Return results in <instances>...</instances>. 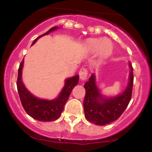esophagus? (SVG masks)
Returning a JSON list of instances; mask_svg holds the SVG:
<instances>
[{
	"label": "esophagus",
	"instance_id": "esophagus-1",
	"mask_svg": "<svg viewBox=\"0 0 152 152\" xmlns=\"http://www.w3.org/2000/svg\"><path fill=\"white\" fill-rule=\"evenodd\" d=\"M87 76H88V71L86 68H82V69L79 71V76L80 78L82 81H84L87 78Z\"/></svg>",
	"mask_w": 152,
	"mask_h": 152
}]
</instances>
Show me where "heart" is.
<instances>
[{
    "mask_svg": "<svg viewBox=\"0 0 152 152\" xmlns=\"http://www.w3.org/2000/svg\"><path fill=\"white\" fill-rule=\"evenodd\" d=\"M86 46L91 52H99L102 58L111 55L113 50L112 43L104 38H91L86 41Z\"/></svg>",
    "mask_w": 152,
    "mask_h": 152,
    "instance_id": "obj_1",
    "label": "heart"
}]
</instances>
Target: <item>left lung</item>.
<instances>
[{"mask_svg":"<svg viewBox=\"0 0 152 152\" xmlns=\"http://www.w3.org/2000/svg\"><path fill=\"white\" fill-rule=\"evenodd\" d=\"M131 71L126 90L120 95L105 98L100 94L95 82V76H91L84 84L86 89L83 109L86 119L96 125L104 126L116 121L126 109L132 99L134 83L133 67L129 63Z\"/></svg>","mask_w":152,"mask_h":152,"instance_id":"left-lung-1","label":"left lung"}]
</instances>
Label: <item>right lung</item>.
I'll return each instance as SVG.
<instances>
[{
  "instance_id": "add662e5",
  "label": "right lung",
  "mask_w": 152,
  "mask_h": 152,
  "mask_svg": "<svg viewBox=\"0 0 152 152\" xmlns=\"http://www.w3.org/2000/svg\"><path fill=\"white\" fill-rule=\"evenodd\" d=\"M57 28H58L57 26L51 28L49 31H47L44 34L36 38L32 45H34L39 38L48 34L50 32L56 30ZM23 63L24 59H23L18 68V78H17L16 83L19 97H20L23 107L25 109L26 113L35 119L41 121H55L61 115V113L64 111V106L69 99L71 91L73 90L74 86L78 84L79 76L77 75L72 78H67L66 80L64 87L63 88V90L57 99L50 101L40 99L32 95L26 89L25 86L23 83L21 77Z\"/></svg>"
}]
</instances>
